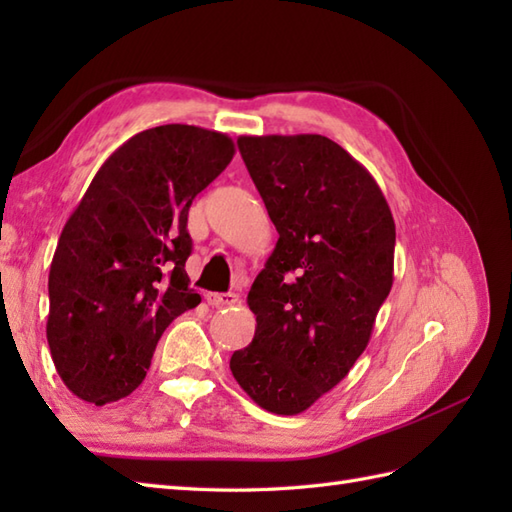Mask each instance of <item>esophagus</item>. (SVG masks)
I'll use <instances>...</instances> for the list:
<instances>
[{"label": "esophagus", "mask_w": 512, "mask_h": 512, "mask_svg": "<svg viewBox=\"0 0 512 512\" xmlns=\"http://www.w3.org/2000/svg\"><path fill=\"white\" fill-rule=\"evenodd\" d=\"M204 299L213 308H228V306H235V303L239 301L235 292H206Z\"/></svg>", "instance_id": "1"}]
</instances>
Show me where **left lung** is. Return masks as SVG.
<instances>
[{
    "label": "left lung",
    "instance_id": "8db88e82",
    "mask_svg": "<svg viewBox=\"0 0 512 512\" xmlns=\"http://www.w3.org/2000/svg\"><path fill=\"white\" fill-rule=\"evenodd\" d=\"M279 239L248 292L253 343L231 372L259 407L297 416L365 352L394 284L396 226L361 162L319 134L239 136Z\"/></svg>",
    "mask_w": 512,
    "mask_h": 512
}]
</instances>
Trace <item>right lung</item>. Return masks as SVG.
<instances>
[{"label":"right lung","mask_w":512,"mask_h":512,"mask_svg":"<svg viewBox=\"0 0 512 512\" xmlns=\"http://www.w3.org/2000/svg\"><path fill=\"white\" fill-rule=\"evenodd\" d=\"M233 154L226 134L173 123L132 136L96 171L48 277V345L74 396L101 407L132 394L167 325L200 303L184 270L189 206Z\"/></svg>","instance_id":"right-lung-1"}]
</instances>
